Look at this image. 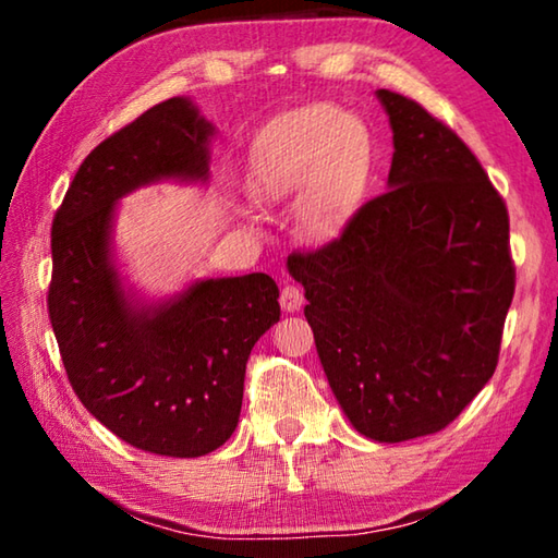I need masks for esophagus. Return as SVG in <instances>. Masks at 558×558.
I'll list each match as a JSON object with an SVG mask.
<instances>
[{"mask_svg":"<svg viewBox=\"0 0 558 558\" xmlns=\"http://www.w3.org/2000/svg\"><path fill=\"white\" fill-rule=\"evenodd\" d=\"M302 302H305V295H302V290L295 286V282H286L280 290V305L286 313H298L302 307Z\"/></svg>","mask_w":558,"mask_h":558,"instance_id":"34e87169","label":"esophagus"}]
</instances>
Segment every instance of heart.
Wrapping results in <instances>:
<instances>
[{"label":"heart","instance_id":"1","mask_svg":"<svg viewBox=\"0 0 558 558\" xmlns=\"http://www.w3.org/2000/svg\"><path fill=\"white\" fill-rule=\"evenodd\" d=\"M372 172V137L362 122L329 102L286 112L263 130L253 182L268 199L298 196L295 226L307 241L342 233Z\"/></svg>","mask_w":558,"mask_h":558}]
</instances>
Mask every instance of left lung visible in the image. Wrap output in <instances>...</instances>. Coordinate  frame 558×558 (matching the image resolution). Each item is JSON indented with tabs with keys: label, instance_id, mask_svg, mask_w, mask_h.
<instances>
[{
	"label": "left lung",
	"instance_id": "8db88e82",
	"mask_svg": "<svg viewBox=\"0 0 558 558\" xmlns=\"http://www.w3.org/2000/svg\"><path fill=\"white\" fill-rule=\"evenodd\" d=\"M376 98L393 132L389 192L288 270L349 423L401 442L446 428L495 374L514 266L507 206L470 147L415 100Z\"/></svg>",
	"mask_w": 558,
	"mask_h": 558
}]
</instances>
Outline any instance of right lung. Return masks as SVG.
Here are the masks:
<instances>
[{"label": "right lung", "mask_w": 558, "mask_h": 558, "mask_svg": "<svg viewBox=\"0 0 558 558\" xmlns=\"http://www.w3.org/2000/svg\"><path fill=\"white\" fill-rule=\"evenodd\" d=\"M216 128L169 98L93 149L53 216L49 317L81 403L130 446L199 458L239 426L251 349L280 319L266 272L194 280L147 302L112 253L118 202L140 186L209 182Z\"/></svg>", "instance_id": "add662e5"}]
</instances>
